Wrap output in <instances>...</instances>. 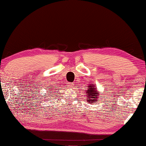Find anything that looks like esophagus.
<instances>
[{"mask_svg": "<svg viewBox=\"0 0 146 146\" xmlns=\"http://www.w3.org/2000/svg\"><path fill=\"white\" fill-rule=\"evenodd\" d=\"M73 85H74L73 83H67L68 86H73Z\"/></svg>", "mask_w": 146, "mask_h": 146, "instance_id": "34e87169", "label": "esophagus"}]
</instances>
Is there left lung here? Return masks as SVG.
<instances>
[{"label": "left lung", "instance_id": "1", "mask_svg": "<svg viewBox=\"0 0 146 146\" xmlns=\"http://www.w3.org/2000/svg\"><path fill=\"white\" fill-rule=\"evenodd\" d=\"M88 90L86 92L87 93V102H88L90 104H94L96 103L94 102L95 101H99V100L98 99V98L99 92H98L97 90L96 89V88H94L93 85L90 84L88 86Z\"/></svg>", "mask_w": 146, "mask_h": 146}]
</instances>
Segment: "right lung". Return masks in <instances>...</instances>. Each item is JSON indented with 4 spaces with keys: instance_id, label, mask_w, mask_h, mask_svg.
<instances>
[{
    "instance_id": "obj_1",
    "label": "right lung",
    "mask_w": 146,
    "mask_h": 146,
    "mask_svg": "<svg viewBox=\"0 0 146 146\" xmlns=\"http://www.w3.org/2000/svg\"><path fill=\"white\" fill-rule=\"evenodd\" d=\"M50 88H51V87H50ZM52 90V89H51Z\"/></svg>"
}]
</instances>
